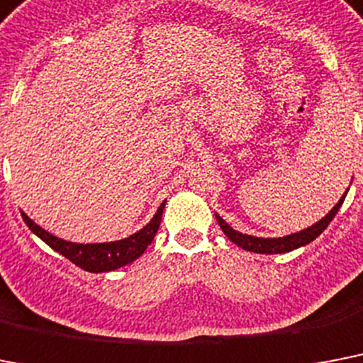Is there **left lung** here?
Masks as SVG:
<instances>
[{"label": "left lung", "instance_id": "left-lung-1", "mask_svg": "<svg viewBox=\"0 0 363 363\" xmlns=\"http://www.w3.org/2000/svg\"><path fill=\"white\" fill-rule=\"evenodd\" d=\"M343 201H345V196L341 197L340 201H337V205H335V207L332 208V211L323 218V220H319V222L315 223V225H311V228L304 229V231H300V233H293V235H289V237H284V238H259V237H252V235H242V233H238L235 231V229L229 228L228 223L223 222L222 218L218 216V214H216V220L218 223H220L222 231L229 237V240H233V242L237 244V246H240V248L248 250V252H255V253H285V252H291V250L300 248V246H304V244H309L311 240H315V238L319 237L320 233L328 228V223L334 220V216L337 214V211H340V207L343 205Z\"/></svg>", "mask_w": 363, "mask_h": 363}]
</instances>
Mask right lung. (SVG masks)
Instances as JSON below:
<instances>
[{
    "instance_id": "1",
    "label": "right lung",
    "mask_w": 363,
    "mask_h": 363,
    "mask_svg": "<svg viewBox=\"0 0 363 363\" xmlns=\"http://www.w3.org/2000/svg\"><path fill=\"white\" fill-rule=\"evenodd\" d=\"M164 205L162 203L160 208L156 211L155 218L151 222L147 223L145 228L141 231L134 233L128 238L117 240V242H104V244H76V242H67L61 238L50 235L48 231H44L43 228H38L37 223L28 218L22 212L23 222L28 223V228L48 244L50 248H54L61 255L72 261L76 267L89 270V272H110L115 268L125 267V264L132 263L135 259L140 257L141 253L145 252L147 246L152 242L156 231L160 228L162 212H164Z\"/></svg>"
}]
</instances>
